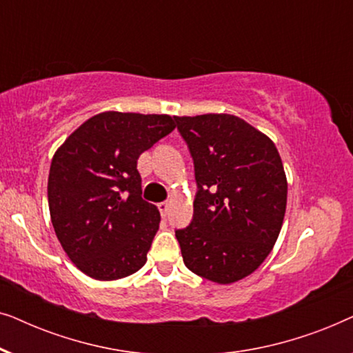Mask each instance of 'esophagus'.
<instances>
[{
  "label": "esophagus",
  "instance_id": "1",
  "mask_svg": "<svg viewBox=\"0 0 353 353\" xmlns=\"http://www.w3.org/2000/svg\"><path fill=\"white\" fill-rule=\"evenodd\" d=\"M157 207H159V212H161V215L165 216L167 212H168V207H170V205H168V202H161V204H159Z\"/></svg>",
  "mask_w": 353,
  "mask_h": 353
}]
</instances>
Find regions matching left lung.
<instances>
[{
  "instance_id": "obj_1",
  "label": "left lung",
  "mask_w": 353,
  "mask_h": 353,
  "mask_svg": "<svg viewBox=\"0 0 353 353\" xmlns=\"http://www.w3.org/2000/svg\"><path fill=\"white\" fill-rule=\"evenodd\" d=\"M194 162L191 223L176 230L183 262L219 284L239 281L272 252L281 231L288 181L267 134L230 114L173 117Z\"/></svg>"
}]
</instances>
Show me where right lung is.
Returning <instances> with one entry per match:
<instances>
[{"mask_svg": "<svg viewBox=\"0 0 353 353\" xmlns=\"http://www.w3.org/2000/svg\"><path fill=\"white\" fill-rule=\"evenodd\" d=\"M175 127L165 114L109 110L56 151L48 178L51 221L62 249L88 276L112 281L146 263L161 214L141 197L138 157Z\"/></svg>", "mask_w": 353, "mask_h": 353, "instance_id": "1", "label": "right lung"}]
</instances>
